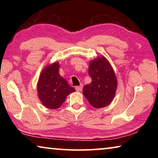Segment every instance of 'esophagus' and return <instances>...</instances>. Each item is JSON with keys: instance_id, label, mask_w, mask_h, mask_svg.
Segmentation results:
<instances>
[{"instance_id": "esophagus-1", "label": "esophagus", "mask_w": 158, "mask_h": 158, "mask_svg": "<svg viewBox=\"0 0 158 158\" xmlns=\"http://www.w3.org/2000/svg\"><path fill=\"white\" fill-rule=\"evenodd\" d=\"M82 85H77V86L75 87V89L76 90H77V91H81L82 90Z\"/></svg>"}]
</instances>
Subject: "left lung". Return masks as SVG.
<instances>
[{
	"label": "left lung",
	"instance_id": "left-lung-1",
	"mask_svg": "<svg viewBox=\"0 0 158 158\" xmlns=\"http://www.w3.org/2000/svg\"><path fill=\"white\" fill-rule=\"evenodd\" d=\"M89 74L92 81L84 85L83 94L95 108L109 105L117 88V79L110 63L105 57L95 58L90 64Z\"/></svg>",
	"mask_w": 158,
	"mask_h": 158
}]
</instances>
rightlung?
I'll list each match as a JSON object with an SVG mask.
<instances>
[{"label":"right lung","mask_w":158,"mask_h":158,"mask_svg":"<svg viewBox=\"0 0 158 158\" xmlns=\"http://www.w3.org/2000/svg\"><path fill=\"white\" fill-rule=\"evenodd\" d=\"M74 91L75 89L59 74L58 63L48 65L42 71L37 84V93L47 108L56 109L60 107L67 96Z\"/></svg>","instance_id":"1"}]
</instances>
